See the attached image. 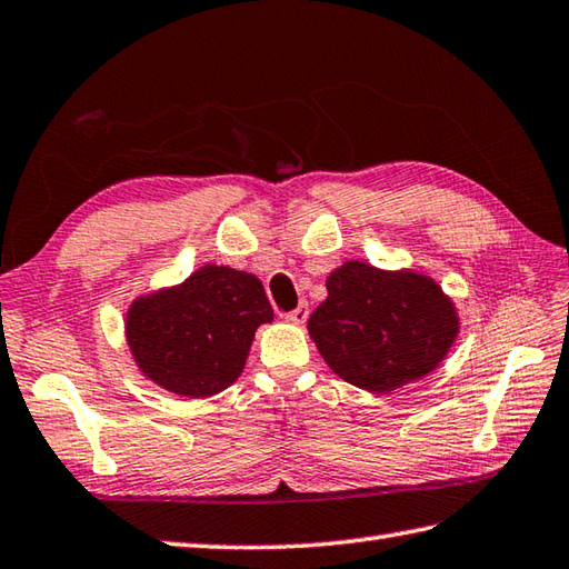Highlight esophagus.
I'll return each mask as SVG.
<instances>
[{"label": "esophagus", "instance_id": "obj_1", "mask_svg": "<svg viewBox=\"0 0 569 569\" xmlns=\"http://www.w3.org/2000/svg\"><path fill=\"white\" fill-rule=\"evenodd\" d=\"M307 317H309V307L305 305V301H301V305L297 307V309H292L289 313H284V319L287 321H292V323H297V326H301L307 321Z\"/></svg>", "mask_w": 569, "mask_h": 569}]
</instances>
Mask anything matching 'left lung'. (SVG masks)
I'll return each mask as SVG.
<instances>
[{"label":"left lung","mask_w":569,"mask_h":569,"mask_svg":"<svg viewBox=\"0 0 569 569\" xmlns=\"http://www.w3.org/2000/svg\"><path fill=\"white\" fill-rule=\"evenodd\" d=\"M309 336L340 380L368 391L399 389L433 372L458 336L452 301L433 280L346 262L328 277Z\"/></svg>","instance_id":"8db88e82"}]
</instances>
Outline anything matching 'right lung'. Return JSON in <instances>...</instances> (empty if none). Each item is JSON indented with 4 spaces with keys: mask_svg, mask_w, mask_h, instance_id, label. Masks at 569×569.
I'll list each match as a JSON object with an SVG mask.
<instances>
[{
    "mask_svg": "<svg viewBox=\"0 0 569 569\" xmlns=\"http://www.w3.org/2000/svg\"><path fill=\"white\" fill-rule=\"evenodd\" d=\"M272 307L256 274L207 264L174 289L138 299L126 336L138 368L174 395L209 397L243 372Z\"/></svg>",
    "mask_w": 569,
    "mask_h": 569,
    "instance_id": "obj_1",
    "label": "right lung"
}]
</instances>
